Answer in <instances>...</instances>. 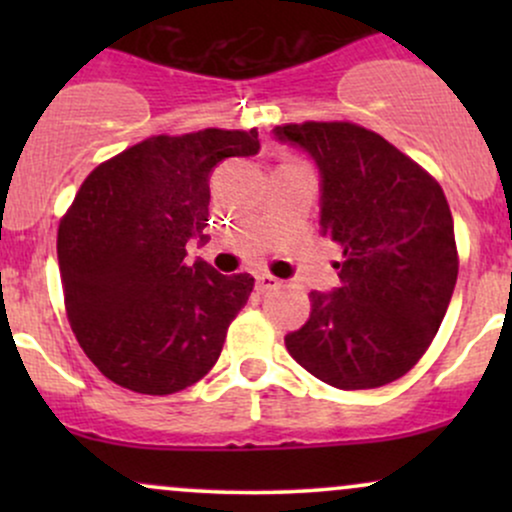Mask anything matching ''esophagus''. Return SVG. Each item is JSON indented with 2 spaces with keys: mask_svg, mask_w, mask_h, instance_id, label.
Listing matches in <instances>:
<instances>
[{
  "mask_svg": "<svg viewBox=\"0 0 512 512\" xmlns=\"http://www.w3.org/2000/svg\"><path fill=\"white\" fill-rule=\"evenodd\" d=\"M255 279H257V289H260V291H272V289H279V286H281V281L272 274H257Z\"/></svg>",
  "mask_w": 512,
  "mask_h": 512,
  "instance_id": "esophagus-1",
  "label": "esophagus"
}]
</instances>
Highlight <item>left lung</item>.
I'll return each instance as SVG.
<instances>
[{
  "label": "left lung",
  "instance_id": "left-lung-1",
  "mask_svg": "<svg viewBox=\"0 0 512 512\" xmlns=\"http://www.w3.org/2000/svg\"><path fill=\"white\" fill-rule=\"evenodd\" d=\"M320 170V233L342 245L334 291H310L286 349L322 383L370 390L402 378L436 337L457 281L443 190L380 134L351 122L274 127Z\"/></svg>",
  "mask_w": 512,
  "mask_h": 512
}]
</instances>
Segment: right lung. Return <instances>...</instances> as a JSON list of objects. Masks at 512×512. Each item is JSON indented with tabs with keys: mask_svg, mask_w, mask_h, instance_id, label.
I'll use <instances>...</instances> for the list:
<instances>
[{
	"mask_svg": "<svg viewBox=\"0 0 512 512\" xmlns=\"http://www.w3.org/2000/svg\"><path fill=\"white\" fill-rule=\"evenodd\" d=\"M257 129L151 137L93 170L57 233L64 305L105 378L173 395L209 373L248 303L250 274L185 262L209 240V178L223 158L255 156Z\"/></svg>",
	"mask_w": 512,
	"mask_h": 512,
	"instance_id": "add662e5",
	"label": "right lung"
}]
</instances>
